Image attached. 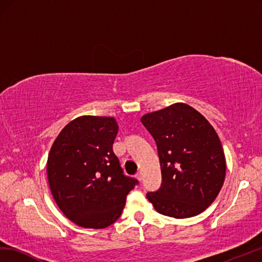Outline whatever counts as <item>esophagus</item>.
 I'll return each mask as SVG.
<instances>
[{
	"instance_id": "obj_1",
	"label": "esophagus",
	"mask_w": 262,
	"mask_h": 262,
	"mask_svg": "<svg viewBox=\"0 0 262 262\" xmlns=\"http://www.w3.org/2000/svg\"><path fill=\"white\" fill-rule=\"evenodd\" d=\"M136 178H137L138 181H142V180H143V175H142V172H141V171H139V172L136 174Z\"/></svg>"
}]
</instances>
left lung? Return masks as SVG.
Returning a JSON list of instances; mask_svg holds the SVG:
<instances>
[{"instance_id": "8db88e82", "label": "left lung", "mask_w": 262, "mask_h": 262, "mask_svg": "<svg viewBox=\"0 0 262 262\" xmlns=\"http://www.w3.org/2000/svg\"><path fill=\"white\" fill-rule=\"evenodd\" d=\"M143 125L157 146L162 185L147 199L161 214L195 216L213 203L226 179V157L216 132L193 107L173 103L146 114Z\"/></svg>"}]
</instances>
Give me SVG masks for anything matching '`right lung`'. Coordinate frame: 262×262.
<instances>
[{"label": "right lung", "instance_id": "obj_1", "mask_svg": "<svg viewBox=\"0 0 262 262\" xmlns=\"http://www.w3.org/2000/svg\"><path fill=\"white\" fill-rule=\"evenodd\" d=\"M114 117L81 116L60 132L47 162V175L59 209L77 226L103 229L120 216L136 179L124 175L113 144Z\"/></svg>", "mask_w": 262, "mask_h": 262}]
</instances>
